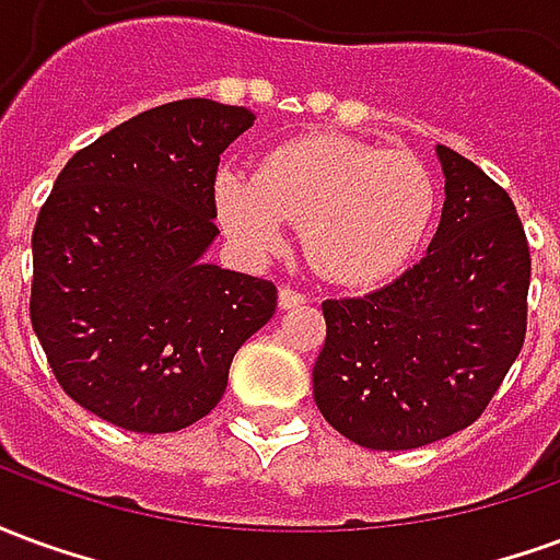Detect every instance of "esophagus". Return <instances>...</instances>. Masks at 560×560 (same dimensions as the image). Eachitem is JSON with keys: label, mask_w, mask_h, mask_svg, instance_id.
<instances>
[{"label": "esophagus", "mask_w": 560, "mask_h": 560, "mask_svg": "<svg viewBox=\"0 0 560 560\" xmlns=\"http://www.w3.org/2000/svg\"><path fill=\"white\" fill-rule=\"evenodd\" d=\"M303 303H305V293L293 291V288H288V284H284V288L279 291L281 308H293V305H303Z\"/></svg>", "instance_id": "1"}]
</instances>
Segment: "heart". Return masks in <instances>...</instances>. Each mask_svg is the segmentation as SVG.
Returning a JSON list of instances; mask_svg holds the SVG:
<instances>
[{"mask_svg":"<svg viewBox=\"0 0 560 560\" xmlns=\"http://www.w3.org/2000/svg\"><path fill=\"white\" fill-rule=\"evenodd\" d=\"M434 209L438 183L420 155L345 135L293 138L269 149L257 173L215 176L221 228L245 255L281 252L293 221L308 260L339 284H375L408 267Z\"/></svg>","mask_w":560,"mask_h":560,"instance_id":"heart-1","label":"heart"}]
</instances>
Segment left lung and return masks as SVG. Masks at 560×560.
Segmentation results:
<instances>
[{
    "label": "left lung",
    "instance_id": "1",
    "mask_svg": "<svg viewBox=\"0 0 560 560\" xmlns=\"http://www.w3.org/2000/svg\"><path fill=\"white\" fill-rule=\"evenodd\" d=\"M446 176L429 252L399 279L327 300L315 401L369 450H413L480 420L528 332L530 248L492 176L438 147Z\"/></svg>",
    "mask_w": 560,
    "mask_h": 560
}]
</instances>
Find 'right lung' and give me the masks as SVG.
Returning <instances> with one entry per match:
<instances>
[{"mask_svg": "<svg viewBox=\"0 0 560 560\" xmlns=\"http://www.w3.org/2000/svg\"><path fill=\"white\" fill-rule=\"evenodd\" d=\"M255 114L183 98L78 149L32 231V329L59 387L128 432H179L276 315L267 279L203 264L219 159Z\"/></svg>", "mask_w": 560, "mask_h": 560, "instance_id": "1", "label": "right lung"}]
</instances>
